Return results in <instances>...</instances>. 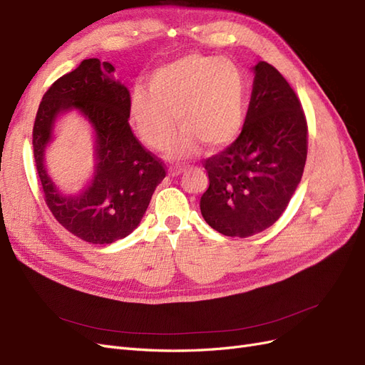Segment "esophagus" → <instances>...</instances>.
<instances>
[{
    "label": "esophagus",
    "instance_id": "esophagus-1",
    "mask_svg": "<svg viewBox=\"0 0 365 365\" xmlns=\"http://www.w3.org/2000/svg\"><path fill=\"white\" fill-rule=\"evenodd\" d=\"M185 170H186V167H185V165H175V167H171V168H170V175H179V174H182Z\"/></svg>",
    "mask_w": 365,
    "mask_h": 365
}]
</instances>
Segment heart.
<instances>
[{
	"instance_id": "b5f03b06",
	"label": "heart",
	"mask_w": 365,
	"mask_h": 365,
	"mask_svg": "<svg viewBox=\"0 0 365 365\" xmlns=\"http://www.w3.org/2000/svg\"><path fill=\"white\" fill-rule=\"evenodd\" d=\"M247 80L227 58L187 54L148 77V91L132 96V120L144 143L159 150L174 130V115L183 132L171 151L190 155L198 143L218 150L238 136L245 113Z\"/></svg>"
}]
</instances>
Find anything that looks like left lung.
Instances as JSON below:
<instances>
[{"label": "left lung", "instance_id": "1", "mask_svg": "<svg viewBox=\"0 0 365 365\" xmlns=\"http://www.w3.org/2000/svg\"><path fill=\"white\" fill-rule=\"evenodd\" d=\"M253 69L240 136L203 160L209 186L200 210L226 237L247 238L273 226L302 180L308 155V123L296 92L273 65L261 61Z\"/></svg>", "mask_w": 365, "mask_h": 365}]
</instances>
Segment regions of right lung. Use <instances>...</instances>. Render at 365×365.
I'll return each instance as SVG.
<instances>
[{"instance_id":"add662e5","label":"right lung","mask_w":365,"mask_h":365,"mask_svg":"<svg viewBox=\"0 0 365 365\" xmlns=\"http://www.w3.org/2000/svg\"><path fill=\"white\" fill-rule=\"evenodd\" d=\"M113 71L109 62L86 58L43 93L33 125V155L45 203L68 232L91 244H110L132 233L167 175L163 162L133 135L130 93ZM68 108L83 113L98 135L96 175L77 197L58 195L43 168L52 123Z\"/></svg>"}]
</instances>
